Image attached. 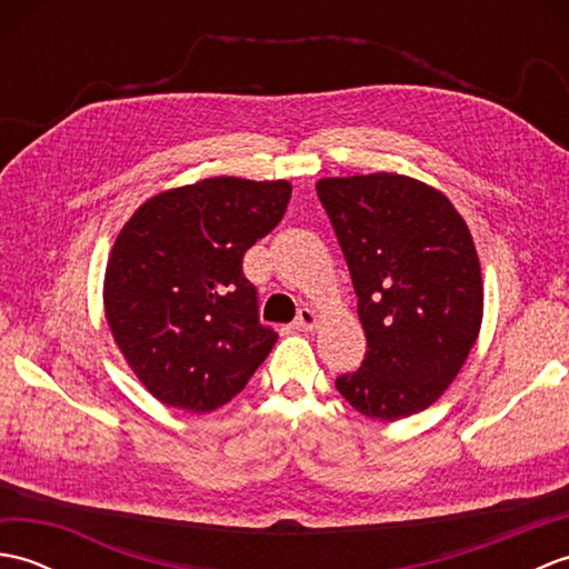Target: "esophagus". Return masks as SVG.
<instances>
[{
    "mask_svg": "<svg viewBox=\"0 0 569 569\" xmlns=\"http://www.w3.org/2000/svg\"><path fill=\"white\" fill-rule=\"evenodd\" d=\"M316 325H318L316 310H312V308H300L298 310V318L293 322L296 330H312V328H316Z\"/></svg>",
    "mask_w": 569,
    "mask_h": 569,
    "instance_id": "esophagus-1",
    "label": "esophagus"
}]
</instances>
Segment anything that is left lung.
I'll return each mask as SVG.
<instances>
[{
  "mask_svg": "<svg viewBox=\"0 0 569 569\" xmlns=\"http://www.w3.org/2000/svg\"><path fill=\"white\" fill-rule=\"evenodd\" d=\"M316 188L367 335L365 361L337 377V391L373 420L426 410L481 328L485 288L467 222L440 190L408 176L322 178Z\"/></svg>",
  "mask_w": 569,
  "mask_h": 569,
  "instance_id": "1",
  "label": "left lung"
}]
</instances>
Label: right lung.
I'll return each instance as SVG.
<instances>
[{"mask_svg": "<svg viewBox=\"0 0 569 569\" xmlns=\"http://www.w3.org/2000/svg\"><path fill=\"white\" fill-rule=\"evenodd\" d=\"M288 200V180L204 178L153 196L122 227L107 261L104 316L161 403L210 413L269 357L278 335L261 325L241 261Z\"/></svg>", "mask_w": 569, "mask_h": 569, "instance_id": "right-lung-1", "label": "right lung"}]
</instances>
